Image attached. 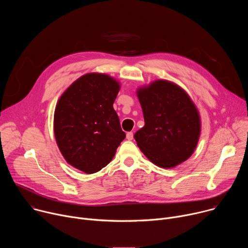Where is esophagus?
Wrapping results in <instances>:
<instances>
[{
    "mask_svg": "<svg viewBox=\"0 0 248 248\" xmlns=\"http://www.w3.org/2000/svg\"><path fill=\"white\" fill-rule=\"evenodd\" d=\"M133 138V133L132 132H127L126 133V139L127 140H131Z\"/></svg>",
    "mask_w": 248,
    "mask_h": 248,
    "instance_id": "esophagus-1",
    "label": "esophagus"
}]
</instances>
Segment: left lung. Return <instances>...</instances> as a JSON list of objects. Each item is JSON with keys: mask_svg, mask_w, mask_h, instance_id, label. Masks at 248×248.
Listing matches in <instances>:
<instances>
[{"mask_svg": "<svg viewBox=\"0 0 248 248\" xmlns=\"http://www.w3.org/2000/svg\"><path fill=\"white\" fill-rule=\"evenodd\" d=\"M144 126L134 134L137 146L153 164L170 169L186 161L201 133L200 114L187 92L166 79L137 88Z\"/></svg>", "mask_w": 248, "mask_h": 248, "instance_id": "obj_1", "label": "left lung"}]
</instances>
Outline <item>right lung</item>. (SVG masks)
I'll use <instances>...</instances> for the list:
<instances>
[{"mask_svg": "<svg viewBox=\"0 0 248 248\" xmlns=\"http://www.w3.org/2000/svg\"><path fill=\"white\" fill-rule=\"evenodd\" d=\"M120 89L115 78L90 73L61 95L54 113V133L67 164L94 173L112 161L125 138L113 107Z\"/></svg>", "mask_w": 248, "mask_h": 248, "instance_id": "obj_1", "label": "right lung"}]
</instances>
